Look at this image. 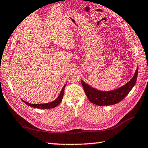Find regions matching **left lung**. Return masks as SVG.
<instances>
[{"label":"left lung","instance_id":"obj_1","mask_svg":"<svg viewBox=\"0 0 148 148\" xmlns=\"http://www.w3.org/2000/svg\"><path fill=\"white\" fill-rule=\"evenodd\" d=\"M138 72V67H137L133 77L129 82L124 86L111 91H101L90 86L83 80H81L82 84L87 98L91 102L98 106H110L118 103L129 93L136 84Z\"/></svg>","mask_w":148,"mask_h":148}]
</instances>
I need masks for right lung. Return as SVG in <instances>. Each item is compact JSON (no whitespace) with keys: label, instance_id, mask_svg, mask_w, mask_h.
Returning <instances> with one entry per match:
<instances>
[{"label":"right lung","instance_id":"1","mask_svg":"<svg viewBox=\"0 0 148 148\" xmlns=\"http://www.w3.org/2000/svg\"><path fill=\"white\" fill-rule=\"evenodd\" d=\"M66 84L64 85L62 87V89L61 90V92H60L59 95L58 97L55 100V101H52L51 102H48V103H45V104H31V103H29V102H25L23 100H22V101L25 102L26 104L28 105L29 106L33 107V108H40V109H49V108H55L58 106V105L61 103L62 100V97H63V95H64V87L66 86Z\"/></svg>","mask_w":148,"mask_h":148}]
</instances>
